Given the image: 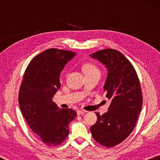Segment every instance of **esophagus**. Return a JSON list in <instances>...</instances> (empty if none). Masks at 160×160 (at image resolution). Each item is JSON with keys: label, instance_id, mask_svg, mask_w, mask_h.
<instances>
[{"label": "esophagus", "instance_id": "34e87169", "mask_svg": "<svg viewBox=\"0 0 160 160\" xmlns=\"http://www.w3.org/2000/svg\"><path fill=\"white\" fill-rule=\"evenodd\" d=\"M87 112L85 110H80V109H79V110H78L77 111V113H78V115H81V114H83V113H86Z\"/></svg>", "mask_w": 160, "mask_h": 160}]
</instances>
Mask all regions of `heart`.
<instances>
[{"mask_svg":"<svg viewBox=\"0 0 160 160\" xmlns=\"http://www.w3.org/2000/svg\"><path fill=\"white\" fill-rule=\"evenodd\" d=\"M82 70L85 75H89L92 73H99V69L94 64L86 63L82 66Z\"/></svg>","mask_w":160,"mask_h":160,"instance_id":"1","label":"heart"}]
</instances>
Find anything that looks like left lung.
Wrapping results in <instances>:
<instances>
[{
    "label": "left lung",
    "mask_w": 160,
    "mask_h": 160,
    "mask_svg": "<svg viewBox=\"0 0 160 160\" xmlns=\"http://www.w3.org/2000/svg\"><path fill=\"white\" fill-rule=\"evenodd\" d=\"M107 68L103 93L111 100L109 111L90 127L93 138L100 145L112 148L122 142L133 131L142 104L139 78L134 67L119 51L112 48L90 55Z\"/></svg>",
    "instance_id": "left-lung-1"
}]
</instances>
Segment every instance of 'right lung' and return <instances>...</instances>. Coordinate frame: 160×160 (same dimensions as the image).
<instances>
[{
  "instance_id": "add662e5",
  "label": "right lung",
  "mask_w": 160,
  "mask_h": 160,
  "mask_svg": "<svg viewBox=\"0 0 160 160\" xmlns=\"http://www.w3.org/2000/svg\"><path fill=\"white\" fill-rule=\"evenodd\" d=\"M71 51L49 48L35 56L24 73L18 101L30 128L48 146H57L68 136V124L77 112L61 109L53 97L61 88L60 74L75 56Z\"/></svg>"
}]
</instances>
